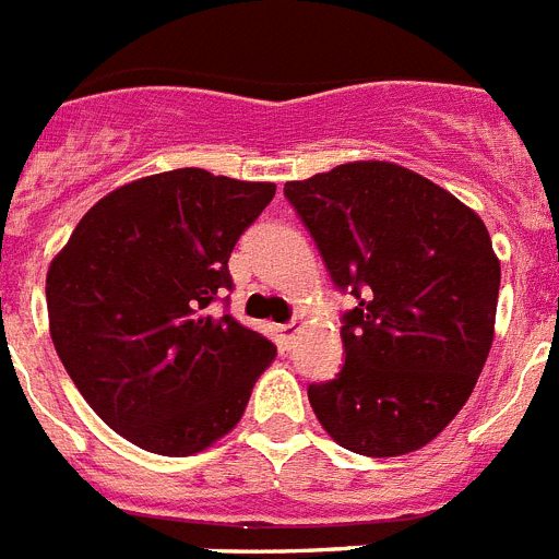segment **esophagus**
Segmentation results:
<instances>
[{
    "mask_svg": "<svg viewBox=\"0 0 559 559\" xmlns=\"http://www.w3.org/2000/svg\"><path fill=\"white\" fill-rule=\"evenodd\" d=\"M297 331H299L297 322H285V325L276 328V333H280V342H283L285 350H288V347L294 345V338H297Z\"/></svg>",
    "mask_w": 559,
    "mask_h": 559,
    "instance_id": "1",
    "label": "esophagus"
}]
</instances>
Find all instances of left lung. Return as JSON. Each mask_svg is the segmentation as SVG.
I'll return each mask as SVG.
<instances>
[{
  "instance_id": "left-lung-1",
  "label": "left lung",
  "mask_w": 559,
  "mask_h": 559,
  "mask_svg": "<svg viewBox=\"0 0 559 559\" xmlns=\"http://www.w3.org/2000/svg\"><path fill=\"white\" fill-rule=\"evenodd\" d=\"M342 313L345 365L308 388L328 436L393 457L421 450L469 399L492 347L500 262L478 214L416 171L356 160L285 183Z\"/></svg>"
}]
</instances>
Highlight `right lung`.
I'll return each instance as SVG.
<instances>
[{
	"label": "right lung",
	"mask_w": 559,
	"mask_h": 559,
	"mask_svg": "<svg viewBox=\"0 0 559 559\" xmlns=\"http://www.w3.org/2000/svg\"><path fill=\"white\" fill-rule=\"evenodd\" d=\"M206 169L160 171L90 209L47 271L50 336L104 424L157 455H192L240 421L274 342L212 302L228 257L274 198Z\"/></svg>",
	"instance_id": "obj_1"
}]
</instances>
